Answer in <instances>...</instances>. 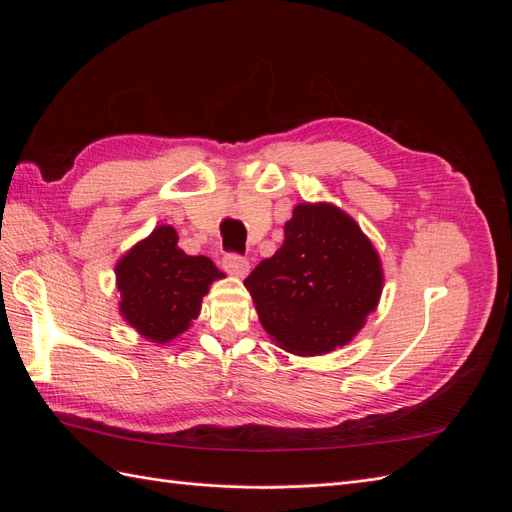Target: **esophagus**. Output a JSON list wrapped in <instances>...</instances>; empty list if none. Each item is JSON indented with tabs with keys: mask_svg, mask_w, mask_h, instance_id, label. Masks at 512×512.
<instances>
[{
	"mask_svg": "<svg viewBox=\"0 0 512 512\" xmlns=\"http://www.w3.org/2000/svg\"><path fill=\"white\" fill-rule=\"evenodd\" d=\"M224 269L235 277H245L247 271H250V262H247L239 254H228V256H224Z\"/></svg>",
	"mask_w": 512,
	"mask_h": 512,
	"instance_id": "34e87169",
	"label": "esophagus"
}]
</instances>
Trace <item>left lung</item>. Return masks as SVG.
<instances>
[{
    "mask_svg": "<svg viewBox=\"0 0 512 512\" xmlns=\"http://www.w3.org/2000/svg\"><path fill=\"white\" fill-rule=\"evenodd\" d=\"M376 247L348 213L329 203L297 205L284 243L247 275L260 324L277 346L327 354L363 329L382 294Z\"/></svg>",
    "mask_w": 512,
    "mask_h": 512,
    "instance_id": "8db88e82",
    "label": "left lung"
}]
</instances>
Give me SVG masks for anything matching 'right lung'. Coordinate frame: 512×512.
<instances>
[{
    "label": "right lung",
    "mask_w": 512,
    "mask_h": 512,
    "mask_svg": "<svg viewBox=\"0 0 512 512\" xmlns=\"http://www.w3.org/2000/svg\"><path fill=\"white\" fill-rule=\"evenodd\" d=\"M173 226H158L115 267L119 312L153 344H166L190 329L211 282L224 273L207 256L179 250Z\"/></svg>",
    "instance_id": "obj_1"
}]
</instances>
